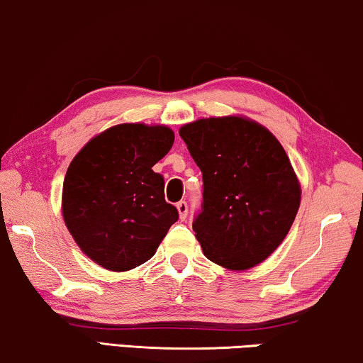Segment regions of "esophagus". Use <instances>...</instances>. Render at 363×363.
I'll use <instances>...</instances> for the list:
<instances>
[{
  "mask_svg": "<svg viewBox=\"0 0 363 363\" xmlns=\"http://www.w3.org/2000/svg\"><path fill=\"white\" fill-rule=\"evenodd\" d=\"M176 208H177V213H179V218H181V220H186V218H187V213H189L187 203L184 202V200H181V202L176 205Z\"/></svg>",
  "mask_w": 363,
  "mask_h": 363,
  "instance_id": "obj_1",
  "label": "esophagus"
}]
</instances>
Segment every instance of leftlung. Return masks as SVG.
I'll use <instances>...</instances> for the list:
<instances>
[{
  "label": "left lung",
  "mask_w": 363,
  "mask_h": 363,
  "mask_svg": "<svg viewBox=\"0 0 363 363\" xmlns=\"http://www.w3.org/2000/svg\"><path fill=\"white\" fill-rule=\"evenodd\" d=\"M179 135L203 177L192 228L205 257L230 270L256 267L282 245L300 208V181L284 147L242 116L199 118Z\"/></svg>",
  "instance_id": "8db88e82"
}]
</instances>
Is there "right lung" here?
<instances>
[{"label":"right lung","instance_id":"add662e5","mask_svg":"<svg viewBox=\"0 0 363 363\" xmlns=\"http://www.w3.org/2000/svg\"><path fill=\"white\" fill-rule=\"evenodd\" d=\"M174 143L166 125L118 123L78 151L63 181L62 213L79 250L97 266L125 272L155 256L179 218L153 166Z\"/></svg>","mask_w":363,"mask_h":363}]
</instances>
